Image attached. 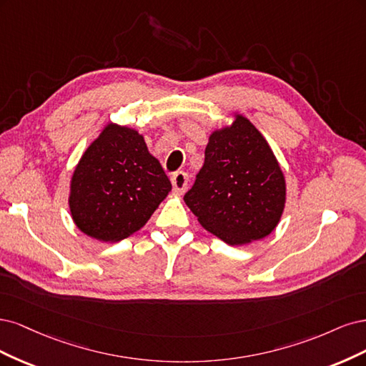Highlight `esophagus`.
<instances>
[{"label":"esophagus","mask_w":366,"mask_h":366,"mask_svg":"<svg viewBox=\"0 0 366 366\" xmlns=\"http://www.w3.org/2000/svg\"><path fill=\"white\" fill-rule=\"evenodd\" d=\"M172 184H173V192L176 194H182L187 188L188 184V178L184 172H176L172 176Z\"/></svg>","instance_id":"1"}]
</instances>
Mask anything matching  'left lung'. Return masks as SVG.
<instances>
[{
	"mask_svg": "<svg viewBox=\"0 0 366 366\" xmlns=\"http://www.w3.org/2000/svg\"><path fill=\"white\" fill-rule=\"evenodd\" d=\"M208 137L205 162L184 202L231 246L262 240L286 207V178L263 134L243 114Z\"/></svg>",
	"mask_w": 366,
	"mask_h": 366,
	"instance_id": "1",
	"label": "left lung"
}]
</instances>
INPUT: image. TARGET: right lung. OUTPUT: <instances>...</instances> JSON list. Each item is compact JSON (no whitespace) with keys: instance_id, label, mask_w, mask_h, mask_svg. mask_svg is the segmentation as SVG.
<instances>
[{"instance_id":"right-lung-1","label":"right lung","mask_w":366,"mask_h":366,"mask_svg":"<svg viewBox=\"0 0 366 366\" xmlns=\"http://www.w3.org/2000/svg\"><path fill=\"white\" fill-rule=\"evenodd\" d=\"M170 190L144 137L134 127L109 122L73 172L69 213L88 237L115 243L143 228Z\"/></svg>"}]
</instances>
